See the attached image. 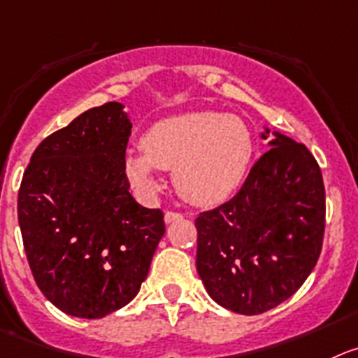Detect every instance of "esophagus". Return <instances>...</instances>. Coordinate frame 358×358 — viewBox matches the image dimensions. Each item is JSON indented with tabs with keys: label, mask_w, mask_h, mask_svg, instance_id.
<instances>
[{
	"label": "esophagus",
	"mask_w": 358,
	"mask_h": 358,
	"mask_svg": "<svg viewBox=\"0 0 358 358\" xmlns=\"http://www.w3.org/2000/svg\"><path fill=\"white\" fill-rule=\"evenodd\" d=\"M182 217L183 215L180 212H171V210H169V212H166V215H164V220H166V224H171V222H175V220H180Z\"/></svg>",
	"instance_id": "obj_1"
}]
</instances>
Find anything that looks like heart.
<instances>
[{
    "label": "heart",
    "mask_w": 358,
    "mask_h": 358,
    "mask_svg": "<svg viewBox=\"0 0 358 358\" xmlns=\"http://www.w3.org/2000/svg\"><path fill=\"white\" fill-rule=\"evenodd\" d=\"M143 152L125 155L130 183L155 192L157 169L173 171L182 198L217 205L238 189L249 171L255 143L245 123L233 115L198 111L160 120L143 136Z\"/></svg>",
    "instance_id": "heart-1"
}]
</instances>
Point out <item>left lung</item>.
I'll return each mask as SVG.
<instances>
[{"label":"left lung","mask_w":358,"mask_h":358,"mask_svg":"<svg viewBox=\"0 0 358 358\" xmlns=\"http://www.w3.org/2000/svg\"><path fill=\"white\" fill-rule=\"evenodd\" d=\"M273 136L236 196L196 219L199 277L219 306L238 315H262L289 299L322 252V169L306 145Z\"/></svg>","instance_id":"8db88e82"}]
</instances>
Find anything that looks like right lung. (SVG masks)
Masks as SVG:
<instances>
[{"label": "right lung", "instance_id": "1", "mask_svg": "<svg viewBox=\"0 0 358 358\" xmlns=\"http://www.w3.org/2000/svg\"><path fill=\"white\" fill-rule=\"evenodd\" d=\"M130 123L120 102L72 120L33 152L17 199L36 286L59 310L96 320L138 295L166 233L129 192Z\"/></svg>", "mask_w": 358, "mask_h": 358}]
</instances>
